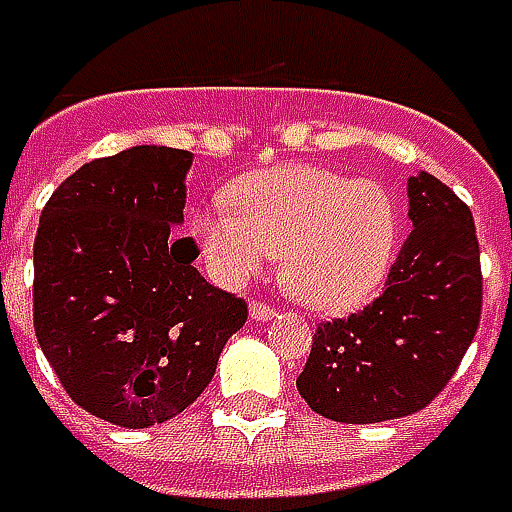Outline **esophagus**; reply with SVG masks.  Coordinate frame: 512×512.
I'll return each instance as SVG.
<instances>
[{"mask_svg":"<svg viewBox=\"0 0 512 512\" xmlns=\"http://www.w3.org/2000/svg\"><path fill=\"white\" fill-rule=\"evenodd\" d=\"M273 316H276V307L265 305V302H253L250 305V319L253 322H270Z\"/></svg>","mask_w":512,"mask_h":512,"instance_id":"1","label":"esophagus"}]
</instances>
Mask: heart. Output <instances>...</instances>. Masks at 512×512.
Returning a JSON list of instances; mask_svg holds the SVG:
<instances>
[{"label":"heart","mask_w":512,"mask_h":512,"mask_svg":"<svg viewBox=\"0 0 512 512\" xmlns=\"http://www.w3.org/2000/svg\"><path fill=\"white\" fill-rule=\"evenodd\" d=\"M193 219L213 276L239 285L282 253V279L302 305L342 313L367 302L393 265L399 207L376 182L316 165H282L230 187Z\"/></svg>","instance_id":"heart-1"}]
</instances>
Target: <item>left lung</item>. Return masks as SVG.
<instances>
[{
  "label": "left lung",
  "instance_id": "8db88e82",
  "mask_svg": "<svg viewBox=\"0 0 512 512\" xmlns=\"http://www.w3.org/2000/svg\"><path fill=\"white\" fill-rule=\"evenodd\" d=\"M413 230L384 293L362 313L316 327L296 387L330 422L402 419L433 402L482 316V267L470 207L419 170L407 179Z\"/></svg>",
  "mask_w": 512,
  "mask_h": 512
}]
</instances>
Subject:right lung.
<instances>
[{
    "mask_svg": "<svg viewBox=\"0 0 512 512\" xmlns=\"http://www.w3.org/2000/svg\"><path fill=\"white\" fill-rule=\"evenodd\" d=\"M190 150L136 145L88 162L48 199L33 242V327L50 367L96 419L142 430L205 390L247 305L193 267Z\"/></svg>",
    "mask_w": 512,
    "mask_h": 512,
    "instance_id": "1",
    "label": "right lung"
}]
</instances>
